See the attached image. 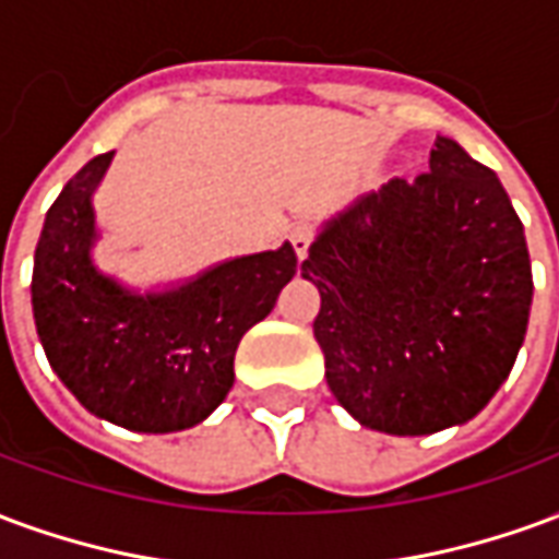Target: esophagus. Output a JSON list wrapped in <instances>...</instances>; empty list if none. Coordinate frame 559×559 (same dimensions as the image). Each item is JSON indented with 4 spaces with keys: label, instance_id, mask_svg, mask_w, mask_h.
<instances>
[{
    "label": "esophagus",
    "instance_id": "obj_1",
    "mask_svg": "<svg viewBox=\"0 0 559 559\" xmlns=\"http://www.w3.org/2000/svg\"><path fill=\"white\" fill-rule=\"evenodd\" d=\"M290 242L296 257L305 260V257H308V248H311V230H308V227H296V230L290 233Z\"/></svg>",
    "mask_w": 559,
    "mask_h": 559
}]
</instances>
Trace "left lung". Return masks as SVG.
<instances>
[{"label": "left lung", "instance_id": "obj_1", "mask_svg": "<svg viewBox=\"0 0 559 559\" xmlns=\"http://www.w3.org/2000/svg\"><path fill=\"white\" fill-rule=\"evenodd\" d=\"M302 278L320 290L329 389L371 431L421 437L469 421L527 335L524 224L497 173L440 134L428 173L323 221Z\"/></svg>", "mask_w": 559, "mask_h": 559}]
</instances>
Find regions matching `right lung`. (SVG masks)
<instances>
[{
  "label": "right lung",
  "mask_w": 559,
  "mask_h": 559,
  "mask_svg": "<svg viewBox=\"0 0 559 559\" xmlns=\"http://www.w3.org/2000/svg\"><path fill=\"white\" fill-rule=\"evenodd\" d=\"M114 152L68 179L44 218L32 269V314L47 362L98 419L140 433L194 428L233 389L248 329L275 308L296 275V251L221 260L155 290H134L98 269L92 197Z\"/></svg>",
  "instance_id": "add662e5"
}]
</instances>
